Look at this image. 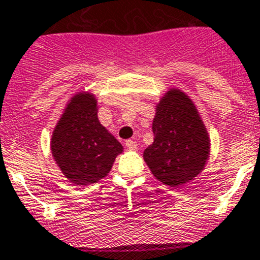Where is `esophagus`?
<instances>
[{
    "label": "esophagus",
    "instance_id": "1",
    "mask_svg": "<svg viewBox=\"0 0 260 260\" xmlns=\"http://www.w3.org/2000/svg\"><path fill=\"white\" fill-rule=\"evenodd\" d=\"M126 147L130 150H137L138 144L134 142V140H126Z\"/></svg>",
    "mask_w": 260,
    "mask_h": 260
}]
</instances>
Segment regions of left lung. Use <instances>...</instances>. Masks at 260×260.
Returning <instances> with one entry per match:
<instances>
[{
    "label": "left lung",
    "mask_w": 260,
    "mask_h": 260,
    "mask_svg": "<svg viewBox=\"0 0 260 260\" xmlns=\"http://www.w3.org/2000/svg\"><path fill=\"white\" fill-rule=\"evenodd\" d=\"M154 140L144 150L153 176L171 187L191 181L203 171L211 140L192 101L179 89H170L155 108Z\"/></svg>",
    "instance_id": "obj_1"
}]
</instances>
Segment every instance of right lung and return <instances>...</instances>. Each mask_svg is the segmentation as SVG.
Instances as JSON below:
<instances>
[{"mask_svg":"<svg viewBox=\"0 0 260 260\" xmlns=\"http://www.w3.org/2000/svg\"><path fill=\"white\" fill-rule=\"evenodd\" d=\"M97 100L83 91L68 103L53 130L51 150L53 159L75 185L95 184L110 174L123 148L97 116Z\"/></svg>","mask_w":260,"mask_h":260,"instance_id":"obj_1","label":"right lung"}]
</instances>
